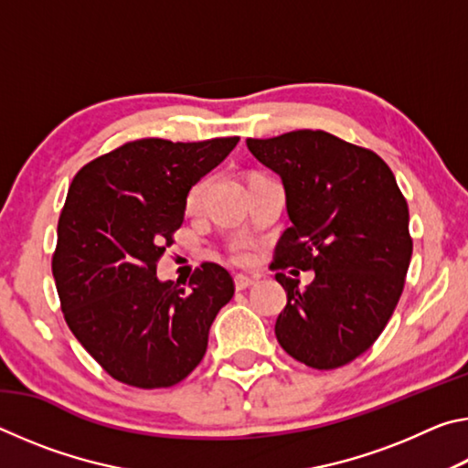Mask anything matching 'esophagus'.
<instances>
[{"label": "esophagus", "instance_id": "34e87169", "mask_svg": "<svg viewBox=\"0 0 468 468\" xmlns=\"http://www.w3.org/2000/svg\"><path fill=\"white\" fill-rule=\"evenodd\" d=\"M253 284H256V281L250 279V276H241V274L235 276V289L237 291H245V289L253 287Z\"/></svg>", "mask_w": 468, "mask_h": 468}]
</instances>
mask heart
I'll list each match as a JSON object with an SVG mask.
<instances>
[{
    "mask_svg": "<svg viewBox=\"0 0 468 468\" xmlns=\"http://www.w3.org/2000/svg\"><path fill=\"white\" fill-rule=\"evenodd\" d=\"M210 186V179L208 177H202L197 179L196 184L187 189L186 194V200H184V206H186V212H197L200 210V206L204 202V196H206V189H208ZM229 258L233 260L235 264H250L251 258H253V250L250 243L245 241H235L229 245Z\"/></svg>",
    "mask_w": 468,
    "mask_h": 468,
    "instance_id": "b5f03b06",
    "label": "heart"
}]
</instances>
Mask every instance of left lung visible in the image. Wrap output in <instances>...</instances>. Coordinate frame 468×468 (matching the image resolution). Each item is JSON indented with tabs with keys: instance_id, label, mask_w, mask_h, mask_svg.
<instances>
[{
	"instance_id": "8db88e82",
	"label": "left lung",
	"mask_w": 468,
	"mask_h": 468,
	"mask_svg": "<svg viewBox=\"0 0 468 468\" xmlns=\"http://www.w3.org/2000/svg\"><path fill=\"white\" fill-rule=\"evenodd\" d=\"M248 148L281 176L291 218L271 264L287 291L276 340L307 367H343L376 343L405 289L413 253L405 196L374 150L328 132L248 138ZM287 267L316 279L299 292Z\"/></svg>"
}]
</instances>
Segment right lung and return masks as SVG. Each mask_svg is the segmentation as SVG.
Wrapping results in <instances>:
<instances>
[{
	"mask_svg": "<svg viewBox=\"0 0 468 468\" xmlns=\"http://www.w3.org/2000/svg\"><path fill=\"white\" fill-rule=\"evenodd\" d=\"M239 138H142L76 173L58 223L51 271L63 318L117 382L169 388L196 369L235 282L204 262L189 291L156 279V262L184 223L187 189Z\"/></svg>",
	"mask_w": 468,
	"mask_h": 468,
	"instance_id": "obj_1",
	"label": "right lung"
}]
</instances>
